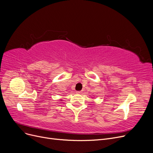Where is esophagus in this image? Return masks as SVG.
<instances>
[{
  "label": "esophagus",
  "instance_id": "esophagus-1",
  "mask_svg": "<svg viewBox=\"0 0 153 153\" xmlns=\"http://www.w3.org/2000/svg\"><path fill=\"white\" fill-rule=\"evenodd\" d=\"M82 93V91H76V94H81Z\"/></svg>",
  "mask_w": 153,
  "mask_h": 153
}]
</instances>
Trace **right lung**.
I'll return each mask as SVG.
<instances>
[{
  "instance_id": "right-lung-1",
  "label": "right lung",
  "mask_w": 153,
  "mask_h": 153,
  "mask_svg": "<svg viewBox=\"0 0 153 153\" xmlns=\"http://www.w3.org/2000/svg\"><path fill=\"white\" fill-rule=\"evenodd\" d=\"M61 101H62V100H61Z\"/></svg>"
}]
</instances>
